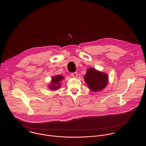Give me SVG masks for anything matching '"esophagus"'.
<instances>
[{
  "label": "esophagus",
  "instance_id": "34e87169",
  "mask_svg": "<svg viewBox=\"0 0 146 146\" xmlns=\"http://www.w3.org/2000/svg\"><path fill=\"white\" fill-rule=\"evenodd\" d=\"M73 77H76L77 76V72H74V73H72V74H71Z\"/></svg>",
  "mask_w": 146,
  "mask_h": 146
}]
</instances>
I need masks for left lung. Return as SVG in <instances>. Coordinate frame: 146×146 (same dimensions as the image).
<instances>
[{
    "instance_id": "8db88e82",
    "label": "left lung",
    "mask_w": 146,
    "mask_h": 146,
    "mask_svg": "<svg viewBox=\"0 0 146 146\" xmlns=\"http://www.w3.org/2000/svg\"><path fill=\"white\" fill-rule=\"evenodd\" d=\"M84 78L89 88L94 92L99 91L105 88L108 82V76L106 73L93 68L87 69Z\"/></svg>"
}]
</instances>
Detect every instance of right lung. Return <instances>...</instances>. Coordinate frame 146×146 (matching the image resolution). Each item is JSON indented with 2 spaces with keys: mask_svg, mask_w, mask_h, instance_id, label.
<instances>
[{
  "mask_svg": "<svg viewBox=\"0 0 146 146\" xmlns=\"http://www.w3.org/2000/svg\"><path fill=\"white\" fill-rule=\"evenodd\" d=\"M64 77L62 75H57L52 77L51 84L48 88L51 90H57L60 87V82L64 80Z\"/></svg>",
  "mask_w": 146,
  "mask_h": 146,
  "instance_id": "1",
  "label": "right lung"
}]
</instances>
